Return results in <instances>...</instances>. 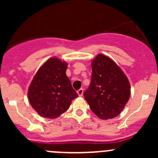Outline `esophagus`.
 Returning a JSON list of instances; mask_svg holds the SVG:
<instances>
[{
	"label": "esophagus",
	"instance_id": "1",
	"mask_svg": "<svg viewBox=\"0 0 158 158\" xmlns=\"http://www.w3.org/2000/svg\"><path fill=\"white\" fill-rule=\"evenodd\" d=\"M77 93L79 96H82V94H83V89H79V90L77 91Z\"/></svg>",
	"mask_w": 158,
	"mask_h": 158
}]
</instances>
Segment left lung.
Listing matches in <instances>:
<instances>
[{
	"instance_id": "8db88e82",
	"label": "left lung",
	"mask_w": 158,
	"mask_h": 158,
	"mask_svg": "<svg viewBox=\"0 0 158 158\" xmlns=\"http://www.w3.org/2000/svg\"><path fill=\"white\" fill-rule=\"evenodd\" d=\"M92 71L84 97L98 118H113L122 112L130 97L128 78L113 60L103 54L94 59Z\"/></svg>"
}]
</instances>
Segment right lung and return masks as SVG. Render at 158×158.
<instances>
[{"label": "right lung", "instance_id": "add662e5", "mask_svg": "<svg viewBox=\"0 0 158 158\" xmlns=\"http://www.w3.org/2000/svg\"><path fill=\"white\" fill-rule=\"evenodd\" d=\"M67 64L57 58L47 60L37 71L28 89L35 111L44 118H55L69 108L78 94L66 76Z\"/></svg>", "mask_w": 158, "mask_h": 158}]
</instances>
